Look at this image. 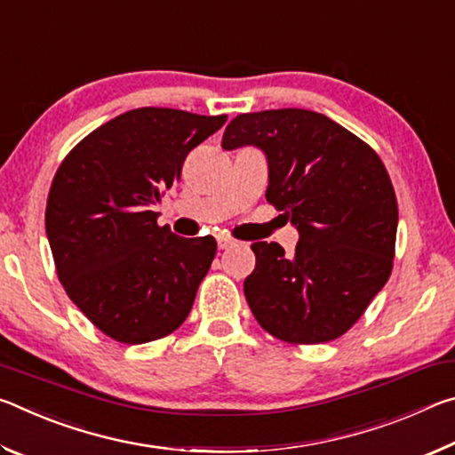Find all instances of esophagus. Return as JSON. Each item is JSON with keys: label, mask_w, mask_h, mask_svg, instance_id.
<instances>
[{"label": "esophagus", "mask_w": 455, "mask_h": 455, "mask_svg": "<svg viewBox=\"0 0 455 455\" xmlns=\"http://www.w3.org/2000/svg\"><path fill=\"white\" fill-rule=\"evenodd\" d=\"M217 241H219V249H222V251H227V249H230V246H233V244H236L235 238H230V236H227V235H219Z\"/></svg>", "instance_id": "1"}]
</instances>
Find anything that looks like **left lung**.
I'll return each mask as SVG.
<instances>
[{
    "mask_svg": "<svg viewBox=\"0 0 455 455\" xmlns=\"http://www.w3.org/2000/svg\"><path fill=\"white\" fill-rule=\"evenodd\" d=\"M246 144L267 154V200L299 230L291 257L276 243L251 244L257 265L244 279L246 303L281 341H333L355 325L394 268V184L371 146L301 108L238 114L222 148Z\"/></svg>",
    "mask_w": 455,
    "mask_h": 455,
    "instance_id": "obj_1",
    "label": "left lung"
}]
</instances>
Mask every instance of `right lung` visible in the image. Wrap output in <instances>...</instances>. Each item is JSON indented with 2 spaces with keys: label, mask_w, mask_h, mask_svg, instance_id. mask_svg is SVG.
<instances>
[{
  "label": "right lung",
  "mask_w": 455,
  "mask_h": 455,
  "mask_svg": "<svg viewBox=\"0 0 455 455\" xmlns=\"http://www.w3.org/2000/svg\"><path fill=\"white\" fill-rule=\"evenodd\" d=\"M227 116L136 108L106 122L61 160L45 204L58 279L104 335L140 345L188 317L217 241L182 238L150 211L180 179L188 152Z\"/></svg>",
  "instance_id": "obj_1"
}]
</instances>
